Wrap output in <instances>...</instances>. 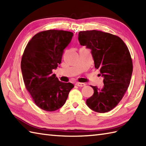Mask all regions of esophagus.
<instances>
[{
  "mask_svg": "<svg viewBox=\"0 0 146 146\" xmlns=\"http://www.w3.org/2000/svg\"><path fill=\"white\" fill-rule=\"evenodd\" d=\"M76 85H77V86H85L86 85H85V83H80V82H77V83H76Z\"/></svg>",
  "mask_w": 146,
  "mask_h": 146,
  "instance_id": "1",
  "label": "esophagus"
}]
</instances>
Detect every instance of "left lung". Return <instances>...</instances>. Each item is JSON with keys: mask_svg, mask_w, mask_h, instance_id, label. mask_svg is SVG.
Segmentation results:
<instances>
[{"mask_svg": "<svg viewBox=\"0 0 146 146\" xmlns=\"http://www.w3.org/2000/svg\"><path fill=\"white\" fill-rule=\"evenodd\" d=\"M78 40L91 49L95 67L104 77L103 87L92 86L94 93L86 105L97 112H108L119 104L131 82L133 64L129 49L119 36L97 30L80 31Z\"/></svg>", "mask_w": 146, "mask_h": 146, "instance_id": "8db88e82", "label": "left lung"}]
</instances>
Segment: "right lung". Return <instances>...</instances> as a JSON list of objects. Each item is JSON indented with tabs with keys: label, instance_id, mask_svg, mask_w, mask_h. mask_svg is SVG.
<instances>
[{
	"label": "right lung",
	"instance_id": "1",
	"mask_svg": "<svg viewBox=\"0 0 146 146\" xmlns=\"http://www.w3.org/2000/svg\"><path fill=\"white\" fill-rule=\"evenodd\" d=\"M73 36L66 31H43L34 36L24 49L21 63L24 84L35 104L44 110L52 111L63 107L74 87L52 74Z\"/></svg>",
	"mask_w": 146,
	"mask_h": 146
}]
</instances>
